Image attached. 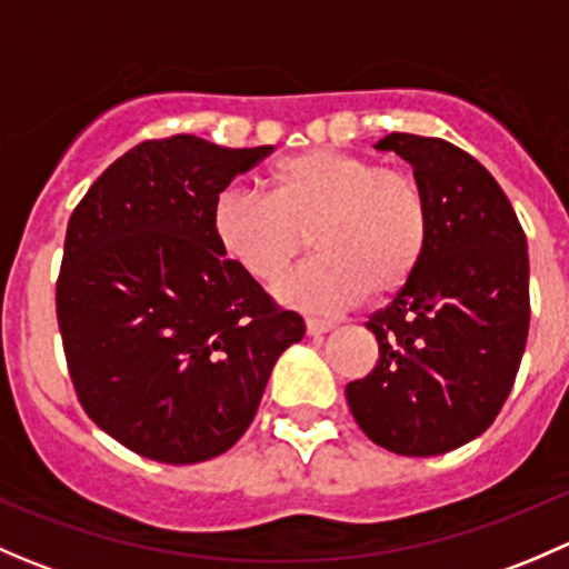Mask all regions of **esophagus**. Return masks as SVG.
<instances>
[{"mask_svg": "<svg viewBox=\"0 0 569 569\" xmlns=\"http://www.w3.org/2000/svg\"><path fill=\"white\" fill-rule=\"evenodd\" d=\"M308 336H325V332L336 330V321L330 319H306Z\"/></svg>", "mask_w": 569, "mask_h": 569, "instance_id": "obj_1", "label": "esophagus"}]
</instances>
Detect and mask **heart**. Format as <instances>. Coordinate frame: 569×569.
Instances as JSON below:
<instances>
[{
    "mask_svg": "<svg viewBox=\"0 0 569 569\" xmlns=\"http://www.w3.org/2000/svg\"><path fill=\"white\" fill-rule=\"evenodd\" d=\"M267 198L228 189L211 206V233L228 261L258 283H274L311 237L319 252L278 286L308 311H338L410 283L429 239V206L401 170L355 153L311 148L267 170Z\"/></svg>",
    "mask_w": 569,
    "mask_h": 569,
    "instance_id": "obj_1",
    "label": "heart"
}]
</instances>
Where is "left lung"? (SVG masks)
<instances>
[{"label": "left lung", "instance_id": "left-lung-1", "mask_svg": "<svg viewBox=\"0 0 569 569\" xmlns=\"http://www.w3.org/2000/svg\"><path fill=\"white\" fill-rule=\"evenodd\" d=\"M429 206L410 283L366 321L380 360L347 386L358 427L382 449L435 457L479 438L512 391L529 336V250L512 203L470 153L438 137L388 134Z\"/></svg>", "mask_w": 569, "mask_h": 569}]
</instances>
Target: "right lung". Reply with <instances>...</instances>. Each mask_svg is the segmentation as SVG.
<instances>
[{
    "mask_svg": "<svg viewBox=\"0 0 569 569\" xmlns=\"http://www.w3.org/2000/svg\"><path fill=\"white\" fill-rule=\"evenodd\" d=\"M272 146L148 140L96 178L68 220L57 321L73 388L118 443L203 462L250 427L306 325L222 256L211 206Z\"/></svg>",
    "mask_w": 569,
    "mask_h": 569,
    "instance_id": "add662e5",
    "label": "right lung"
}]
</instances>
